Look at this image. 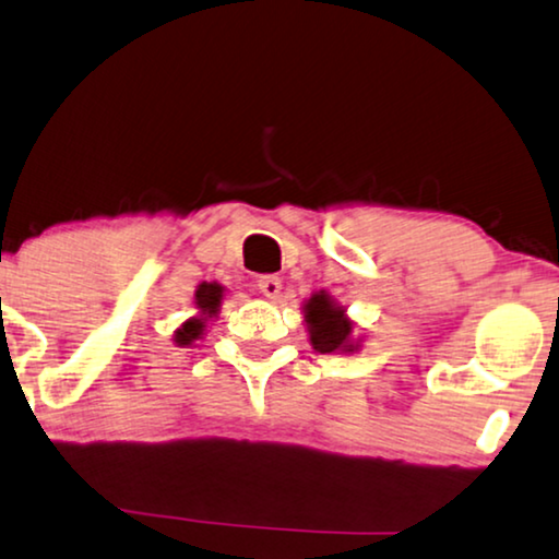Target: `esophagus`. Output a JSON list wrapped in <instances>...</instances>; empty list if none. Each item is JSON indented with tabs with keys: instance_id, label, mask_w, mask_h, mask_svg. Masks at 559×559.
<instances>
[{
	"instance_id": "1",
	"label": "esophagus",
	"mask_w": 559,
	"mask_h": 559,
	"mask_svg": "<svg viewBox=\"0 0 559 559\" xmlns=\"http://www.w3.org/2000/svg\"><path fill=\"white\" fill-rule=\"evenodd\" d=\"M258 288H260V294L267 296V299H278V296H281V278H278V275H260Z\"/></svg>"
}]
</instances>
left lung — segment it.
<instances>
[{
    "label": "left lung",
    "mask_w": 559,
    "mask_h": 559,
    "mask_svg": "<svg viewBox=\"0 0 559 559\" xmlns=\"http://www.w3.org/2000/svg\"><path fill=\"white\" fill-rule=\"evenodd\" d=\"M309 340L317 353H355L357 342L353 340V322L345 309L326 292H319L304 304Z\"/></svg>",
    "instance_id": "obj_1"
}]
</instances>
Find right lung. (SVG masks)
Here are the masks:
<instances>
[{"mask_svg": "<svg viewBox=\"0 0 559 559\" xmlns=\"http://www.w3.org/2000/svg\"><path fill=\"white\" fill-rule=\"evenodd\" d=\"M222 296H225V286L206 284V281H204V284H199L197 294H193V304H197L199 314L186 319V322L176 330L174 342L178 347H189V345H193V340L202 337L206 322H210L212 317H217Z\"/></svg>", "mask_w": 559, "mask_h": 559, "instance_id": "1", "label": "right lung"}]
</instances>
